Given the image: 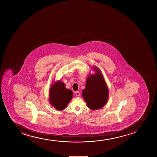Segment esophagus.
<instances>
[{"label":"esophagus","mask_w":157,"mask_h":157,"mask_svg":"<svg viewBox=\"0 0 157 157\" xmlns=\"http://www.w3.org/2000/svg\"><path fill=\"white\" fill-rule=\"evenodd\" d=\"M76 95L77 96H80V93H79V92L78 91H76L75 92Z\"/></svg>","instance_id":"34e87169"}]
</instances>
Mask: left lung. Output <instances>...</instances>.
<instances>
[{"label": "left lung", "mask_w": 157, "mask_h": 157, "mask_svg": "<svg viewBox=\"0 0 157 157\" xmlns=\"http://www.w3.org/2000/svg\"><path fill=\"white\" fill-rule=\"evenodd\" d=\"M95 74L88 76L82 95L87 106L92 110L99 109L104 106L108 101V87L99 69L94 67Z\"/></svg>", "instance_id": "left-lung-1"}]
</instances>
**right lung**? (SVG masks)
<instances>
[{
	"label": "right lung",
	"mask_w": 157,
	"mask_h": 157,
	"mask_svg": "<svg viewBox=\"0 0 157 157\" xmlns=\"http://www.w3.org/2000/svg\"><path fill=\"white\" fill-rule=\"evenodd\" d=\"M72 90L67 89L61 81L52 84L49 90V101L57 110L65 109L73 97Z\"/></svg>",
	"instance_id": "add662e5"
}]
</instances>
